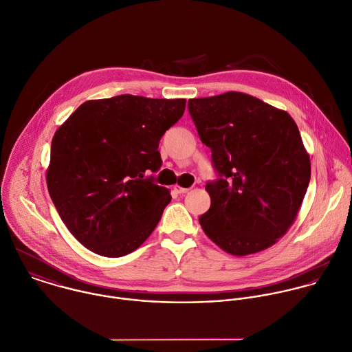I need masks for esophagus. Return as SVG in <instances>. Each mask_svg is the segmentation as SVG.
<instances>
[{
  "label": "esophagus",
  "instance_id": "34e87169",
  "mask_svg": "<svg viewBox=\"0 0 352 352\" xmlns=\"http://www.w3.org/2000/svg\"><path fill=\"white\" fill-rule=\"evenodd\" d=\"M174 189H175V192L179 193V195H185V193L189 192V188H182V186H178V185H177Z\"/></svg>",
  "mask_w": 352,
  "mask_h": 352
}]
</instances>
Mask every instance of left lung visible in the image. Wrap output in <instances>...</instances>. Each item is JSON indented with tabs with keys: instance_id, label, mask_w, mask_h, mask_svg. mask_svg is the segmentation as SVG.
<instances>
[{
	"instance_id": "8db88e82",
	"label": "left lung",
	"mask_w": 352,
	"mask_h": 352,
	"mask_svg": "<svg viewBox=\"0 0 352 352\" xmlns=\"http://www.w3.org/2000/svg\"><path fill=\"white\" fill-rule=\"evenodd\" d=\"M188 108L218 173L206 185L204 233L236 256L272 247L296 219L311 177L295 120L239 91L190 98Z\"/></svg>"
}]
</instances>
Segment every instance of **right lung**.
<instances>
[{
	"mask_svg": "<svg viewBox=\"0 0 352 352\" xmlns=\"http://www.w3.org/2000/svg\"><path fill=\"white\" fill-rule=\"evenodd\" d=\"M185 105V98L131 94L90 100L57 129L47 190L83 247L119 258L155 230L171 196L146 174L160 168V138L181 119Z\"/></svg>",
	"mask_w": 352,
	"mask_h": 352,
	"instance_id": "1",
	"label": "right lung"
}]
</instances>
